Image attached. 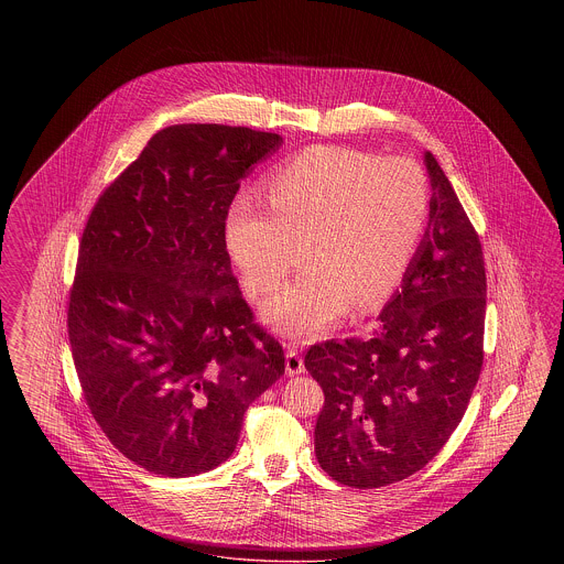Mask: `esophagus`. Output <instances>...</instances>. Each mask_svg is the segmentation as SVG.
<instances>
[{"label": "esophagus", "mask_w": 564, "mask_h": 564, "mask_svg": "<svg viewBox=\"0 0 564 564\" xmlns=\"http://www.w3.org/2000/svg\"><path fill=\"white\" fill-rule=\"evenodd\" d=\"M304 372V359L297 352V347L288 345V355H285V375L297 376Z\"/></svg>", "instance_id": "esophagus-1"}]
</instances>
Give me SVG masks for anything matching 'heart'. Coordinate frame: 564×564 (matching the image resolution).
I'll return each mask as SVG.
<instances>
[{"label":"heart","instance_id":"b5f03b06","mask_svg":"<svg viewBox=\"0 0 564 564\" xmlns=\"http://www.w3.org/2000/svg\"><path fill=\"white\" fill-rule=\"evenodd\" d=\"M270 209L239 196L224 221V247L251 295L272 294L308 239L306 270L262 306L272 329L315 338L352 304L372 311L402 283L430 217V184L410 159L315 145L267 180Z\"/></svg>","mask_w":564,"mask_h":564}]
</instances>
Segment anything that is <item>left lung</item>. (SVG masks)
Here are the masks:
<instances>
[{
    "instance_id": "1",
    "label": "left lung",
    "mask_w": 564,
    "mask_h": 564,
    "mask_svg": "<svg viewBox=\"0 0 564 564\" xmlns=\"http://www.w3.org/2000/svg\"><path fill=\"white\" fill-rule=\"evenodd\" d=\"M430 221L370 338L311 347L322 384L315 455L336 482L378 488L416 474L458 427L482 370V245L433 154Z\"/></svg>"
}]
</instances>
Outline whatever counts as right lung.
<instances>
[{
  "label": "right lung",
  "mask_w": 564,
  "mask_h": 564,
  "mask_svg": "<svg viewBox=\"0 0 564 564\" xmlns=\"http://www.w3.org/2000/svg\"><path fill=\"white\" fill-rule=\"evenodd\" d=\"M281 145L245 127L162 129L84 228L67 311L84 400L152 474L188 478L230 458L247 408L285 372L224 247L241 180Z\"/></svg>",
  "instance_id": "obj_1"
}]
</instances>
